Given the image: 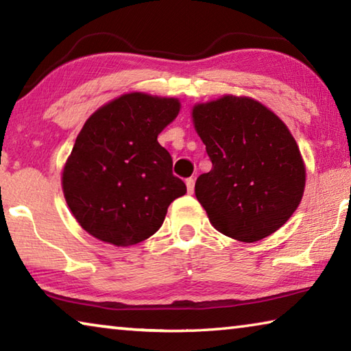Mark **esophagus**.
Instances as JSON below:
<instances>
[{
    "label": "esophagus",
    "instance_id": "obj_1",
    "mask_svg": "<svg viewBox=\"0 0 351 351\" xmlns=\"http://www.w3.org/2000/svg\"><path fill=\"white\" fill-rule=\"evenodd\" d=\"M186 186H187V192L192 195L193 190H195V180L193 178H187L186 180Z\"/></svg>",
    "mask_w": 351,
    "mask_h": 351
}]
</instances>
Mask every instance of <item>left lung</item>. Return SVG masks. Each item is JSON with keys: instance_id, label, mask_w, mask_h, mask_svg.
<instances>
[{"instance_id": "left-lung-1", "label": "left lung", "mask_w": 351, "mask_h": 351, "mask_svg": "<svg viewBox=\"0 0 351 351\" xmlns=\"http://www.w3.org/2000/svg\"><path fill=\"white\" fill-rule=\"evenodd\" d=\"M212 161L195 195L218 232L243 243L274 234L299 207L305 162L283 121L258 100L223 96L192 110Z\"/></svg>"}]
</instances>
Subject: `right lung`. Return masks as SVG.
<instances>
[{"instance_id": "right-lung-1", "label": "right lung", "mask_w": 351, "mask_h": 351, "mask_svg": "<svg viewBox=\"0 0 351 351\" xmlns=\"http://www.w3.org/2000/svg\"><path fill=\"white\" fill-rule=\"evenodd\" d=\"M180 108L175 97L127 93L88 117L63 167L62 187L71 213L94 239L138 245L187 192L158 142Z\"/></svg>"}]
</instances>
